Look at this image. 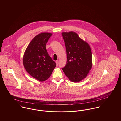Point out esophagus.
Wrapping results in <instances>:
<instances>
[{"instance_id":"1","label":"esophagus","mask_w":121,"mask_h":121,"mask_svg":"<svg viewBox=\"0 0 121 121\" xmlns=\"http://www.w3.org/2000/svg\"><path fill=\"white\" fill-rule=\"evenodd\" d=\"M56 63L57 64V66H58V60L56 61Z\"/></svg>"}]
</instances>
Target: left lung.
Here are the masks:
<instances>
[{"instance_id":"obj_1","label":"left lung","mask_w":121,"mask_h":121,"mask_svg":"<svg viewBox=\"0 0 121 121\" xmlns=\"http://www.w3.org/2000/svg\"><path fill=\"white\" fill-rule=\"evenodd\" d=\"M62 35L67 52L66 64L62 69L69 80L79 82L86 77L92 67L90 47L75 32H64Z\"/></svg>"}]
</instances>
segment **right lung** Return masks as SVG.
<instances>
[{
  "label": "right lung",
  "mask_w": 121,
  "mask_h": 121,
  "mask_svg": "<svg viewBox=\"0 0 121 121\" xmlns=\"http://www.w3.org/2000/svg\"><path fill=\"white\" fill-rule=\"evenodd\" d=\"M52 34L43 33L36 36L26 48L23 58L24 67L31 76L40 81L48 79L56 63L50 57L46 48Z\"/></svg>",
  "instance_id": "right-lung-1"
}]
</instances>
